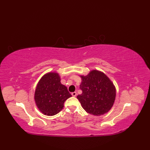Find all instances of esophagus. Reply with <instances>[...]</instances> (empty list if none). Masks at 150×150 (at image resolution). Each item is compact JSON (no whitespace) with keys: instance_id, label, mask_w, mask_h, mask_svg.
Listing matches in <instances>:
<instances>
[{"instance_id":"34e87169","label":"esophagus","mask_w":150,"mask_h":150,"mask_svg":"<svg viewBox=\"0 0 150 150\" xmlns=\"http://www.w3.org/2000/svg\"><path fill=\"white\" fill-rule=\"evenodd\" d=\"M71 94H72V96L75 97V96H76V95H77V93H76V92H72V93H71Z\"/></svg>"}]
</instances>
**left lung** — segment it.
Listing matches in <instances>:
<instances>
[{"mask_svg":"<svg viewBox=\"0 0 150 150\" xmlns=\"http://www.w3.org/2000/svg\"><path fill=\"white\" fill-rule=\"evenodd\" d=\"M80 89L82 94L77 98L89 114L100 116L111 110L115 100L114 85L103 72L93 70L86 76H81Z\"/></svg>","mask_w":150,"mask_h":150,"instance_id":"8db88e82","label":"left lung"}]
</instances>
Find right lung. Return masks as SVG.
<instances>
[{"mask_svg": "<svg viewBox=\"0 0 150 150\" xmlns=\"http://www.w3.org/2000/svg\"><path fill=\"white\" fill-rule=\"evenodd\" d=\"M71 96L67 88L61 83L59 74L49 72L39 81L34 99L37 106L43 114L53 116L62 110L64 103Z\"/></svg>", "mask_w": 150, "mask_h": 150, "instance_id": "right-lung-1", "label": "right lung"}]
</instances>
